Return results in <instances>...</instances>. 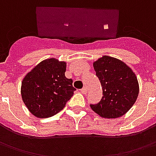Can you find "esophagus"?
Wrapping results in <instances>:
<instances>
[{
	"label": "esophagus",
	"instance_id": "esophagus-1",
	"mask_svg": "<svg viewBox=\"0 0 156 156\" xmlns=\"http://www.w3.org/2000/svg\"><path fill=\"white\" fill-rule=\"evenodd\" d=\"M80 92H81L82 94H84V95H86V92H87V90H86V87H83L82 89L80 90Z\"/></svg>",
	"mask_w": 156,
	"mask_h": 156
}]
</instances>
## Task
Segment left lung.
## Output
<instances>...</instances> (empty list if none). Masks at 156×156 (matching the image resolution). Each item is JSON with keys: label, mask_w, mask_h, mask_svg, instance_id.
Masks as SVG:
<instances>
[{"label": "left lung", "mask_w": 156, "mask_h": 156, "mask_svg": "<svg viewBox=\"0 0 156 156\" xmlns=\"http://www.w3.org/2000/svg\"><path fill=\"white\" fill-rule=\"evenodd\" d=\"M103 90L101 101L90 105L92 111L106 119L119 118L136 101L139 82L131 68L119 59L103 55L93 62Z\"/></svg>", "instance_id": "left-lung-1"}]
</instances>
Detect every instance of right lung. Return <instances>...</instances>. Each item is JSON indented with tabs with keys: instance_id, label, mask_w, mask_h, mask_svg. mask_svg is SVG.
<instances>
[{
	"instance_id": "1",
	"label": "right lung",
	"mask_w": 156,
	"mask_h": 156,
	"mask_svg": "<svg viewBox=\"0 0 156 156\" xmlns=\"http://www.w3.org/2000/svg\"><path fill=\"white\" fill-rule=\"evenodd\" d=\"M66 62L56 58L41 61L21 81L20 94L28 111L37 118L56 115L66 106L76 89L65 76Z\"/></svg>"
}]
</instances>
